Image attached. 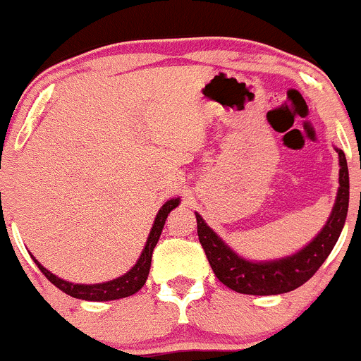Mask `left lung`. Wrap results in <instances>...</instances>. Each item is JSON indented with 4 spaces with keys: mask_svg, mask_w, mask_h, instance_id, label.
Returning <instances> with one entry per match:
<instances>
[{
    "mask_svg": "<svg viewBox=\"0 0 361 361\" xmlns=\"http://www.w3.org/2000/svg\"><path fill=\"white\" fill-rule=\"evenodd\" d=\"M339 154V189L331 216L324 228L315 235L312 243L290 257L272 259V262H250L232 251L210 227L201 215L196 213L197 238L203 246L204 255L213 274L222 284L235 293L255 294V296H270L294 290L303 286L313 274L320 269L325 258L331 255L343 231L350 204V176H348L346 157L341 149Z\"/></svg>",
    "mask_w": 361,
    "mask_h": 361,
    "instance_id": "1",
    "label": "left lung"
}]
</instances>
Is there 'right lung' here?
<instances>
[{
	"mask_svg": "<svg viewBox=\"0 0 361 361\" xmlns=\"http://www.w3.org/2000/svg\"><path fill=\"white\" fill-rule=\"evenodd\" d=\"M179 197L176 200H169L164 207L158 212L157 219H154L153 227H151L148 241H146L145 250H142L141 257H139L137 263L129 270L127 274H123L122 277L114 279V281L103 282V284H72V282L63 281V279L53 275L49 270H46L44 267L37 262L36 258L32 257L34 262H36L37 269L44 274V277L48 279L49 282L56 286L58 289L63 290L68 296L77 298V300H86V301H111V300H120V298L133 296V294L137 293L139 289L145 286L146 279H148L149 267H151V257H153V250L157 246L158 239H160L161 231H164L165 220L169 216V213L173 210V208L179 207Z\"/></svg>",
	"mask_w": 361,
	"mask_h": 361,
	"instance_id": "right-lung-1",
	"label": "right lung"
}]
</instances>
